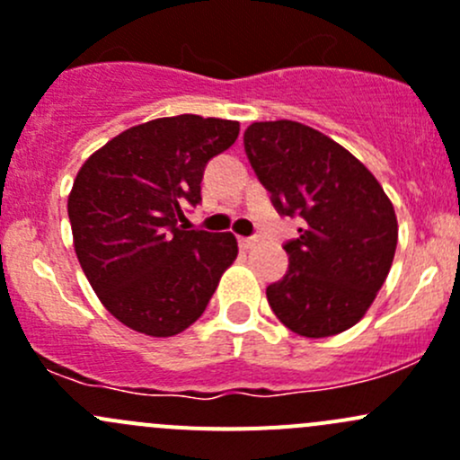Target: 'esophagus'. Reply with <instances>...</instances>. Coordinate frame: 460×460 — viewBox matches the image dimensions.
Returning <instances> with one entry per match:
<instances>
[{"mask_svg": "<svg viewBox=\"0 0 460 460\" xmlns=\"http://www.w3.org/2000/svg\"><path fill=\"white\" fill-rule=\"evenodd\" d=\"M238 243L243 249H252V247H256L258 240L256 238H238Z\"/></svg>", "mask_w": 460, "mask_h": 460, "instance_id": "34e87169", "label": "esophagus"}]
</instances>
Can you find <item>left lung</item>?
Masks as SVG:
<instances>
[{"label": "left lung", "mask_w": 460, "mask_h": 460, "mask_svg": "<svg viewBox=\"0 0 460 460\" xmlns=\"http://www.w3.org/2000/svg\"><path fill=\"white\" fill-rule=\"evenodd\" d=\"M244 151L278 213L305 220L285 244L289 269L267 287L273 314L305 338L354 327L392 269V200L363 162L300 122H253Z\"/></svg>", "instance_id": "obj_1"}]
</instances>
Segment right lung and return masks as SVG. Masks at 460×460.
<instances>
[{
	"label": "right lung",
	"instance_id": "obj_1",
	"mask_svg": "<svg viewBox=\"0 0 460 460\" xmlns=\"http://www.w3.org/2000/svg\"><path fill=\"white\" fill-rule=\"evenodd\" d=\"M234 119L175 115L137 124L77 171L68 220L77 260L106 309L133 332L175 336L207 309L238 256L234 234L187 231L204 166L235 142Z\"/></svg>",
	"mask_w": 460,
	"mask_h": 460
}]
</instances>
